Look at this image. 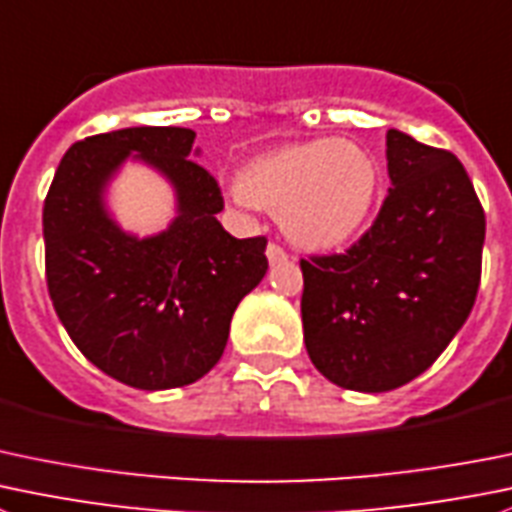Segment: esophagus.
I'll list each match as a JSON object with an SVG mask.
<instances>
[{
  "label": "esophagus",
  "mask_w": 512,
  "mask_h": 512,
  "mask_svg": "<svg viewBox=\"0 0 512 512\" xmlns=\"http://www.w3.org/2000/svg\"><path fill=\"white\" fill-rule=\"evenodd\" d=\"M265 255H267V262H270V265H282V262H287V252L282 250L280 245H275V242H270V245H267Z\"/></svg>",
  "instance_id": "obj_1"
}]
</instances>
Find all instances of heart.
I'll return each instance as SVG.
<instances>
[{"label":"heart","mask_w":512,"mask_h":512,"mask_svg":"<svg viewBox=\"0 0 512 512\" xmlns=\"http://www.w3.org/2000/svg\"><path fill=\"white\" fill-rule=\"evenodd\" d=\"M250 205L277 212L282 232L305 250H337L367 225L380 192V167L357 142H295L257 155L237 175Z\"/></svg>","instance_id":"heart-1"}]
</instances>
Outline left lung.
I'll use <instances>...</instances> for the list:
<instances>
[{
	"instance_id": "left-lung-1",
	"label": "left lung",
	"mask_w": 512,
	"mask_h": 512,
	"mask_svg": "<svg viewBox=\"0 0 512 512\" xmlns=\"http://www.w3.org/2000/svg\"><path fill=\"white\" fill-rule=\"evenodd\" d=\"M393 187L340 255L300 260L312 365L357 393L428 370L468 320L480 287L485 212L458 157L388 130Z\"/></svg>"
}]
</instances>
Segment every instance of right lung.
I'll list each match as a JSON object with an SVG mask.
<instances>
[{
	"instance_id": "add662e5",
	"label": "right lung",
	"mask_w": 512,
	"mask_h": 512,
	"mask_svg": "<svg viewBox=\"0 0 512 512\" xmlns=\"http://www.w3.org/2000/svg\"><path fill=\"white\" fill-rule=\"evenodd\" d=\"M192 145L185 127L87 137L62 157L44 200L57 317L92 365L130 388H182L207 375L237 305L267 272L265 237L237 240L217 220L225 200ZM130 156L176 187L178 217L152 238L124 233L103 207L108 180Z\"/></svg>"
}]
</instances>
